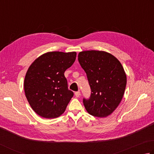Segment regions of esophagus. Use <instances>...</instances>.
<instances>
[{
  "label": "esophagus",
  "mask_w": 154,
  "mask_h": 154,
  "mask_svg": "<svg viewBox=\"0 0 154 154\" xmlns=\"http://www.w3.org/2000/svg\"><path fill=\"white\" fill-rule=\"evenodd\" d=\"M75 96H76L77 97H79L80 96V95H81L80 91H76L75 93Z\"/></svg>",
  "instance_id": "1"
}]
</instances>
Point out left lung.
<instances>
[{
    "instance_id": "8db88e82",
    "label": "left lung",
    "mask_w": 154,
    "mask_h": 154,
    "mask_svg": "<svg viewBox=\"0 0 154 154\" xmlns=\"http://www.w3.org/2000/svg\"><path fill=\"white\" fill-rule=\"evenodd\" d=\"M78 60L91 91L89 98L83 100L86 110L100 118L110 115L121 102L127 85L121 63L110 53L99 50L80 52Z\"/></svg>"
}]
</instances>
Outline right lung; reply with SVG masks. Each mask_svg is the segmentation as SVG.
<instances>
[{"label": "right lung", "instance_id": "add662e5", "mask_svg": "<svg viewBox=\"0 0 154 154\" xmlns=\"http://www.w3.org/2000/svg\"><path fill=\"white\" fill-rule=\"evenodd\" d=\"M75 52H49L33 61L26 72L24 90L36 114L54 119L65 111L73 92L68 89L64 72L76 59Z\"/></svg>", "mask_w": 154, "mask_h": 154}]
</instances>
